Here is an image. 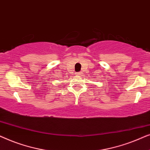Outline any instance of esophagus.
<instances>
[{
	"label": "esophagus",
	"mask_w": 150,
	"mask_h": 150,
	"mask_svg": "<svg viewBox=\"0 0 150 150\" xmlns=\"http://www.w3.org/2000/svg\"><path fill=\"white\" fill-rule=\"evenodd\" d=\"M78 76H81L82 75V71H79V72L77 73Z\"/></svg>",
	"instance_id": "esophagus-1"
}]
</instances>
